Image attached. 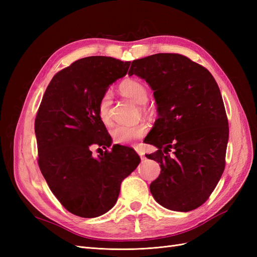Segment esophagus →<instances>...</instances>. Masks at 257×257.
Returning a JSON list of instances; mask_svg holds the SVG:
<instances>
[{"mask_svg": "<svg viewBox=\"0 0 257 257\" xmlns=\"http://www.w3.org/2000/svg\"><path fill=\"white\" fill-rule=\"evenodd\" d=\"M136 152L138 153V155H139V157H141L142 158V160H144L145 159V152H144V150L142 149V148H136Z\"/></svg>", "mask_w": 257, "mask_h": 257, "instance_id": "34e87169", "label": "esophagus"}]
</instances>
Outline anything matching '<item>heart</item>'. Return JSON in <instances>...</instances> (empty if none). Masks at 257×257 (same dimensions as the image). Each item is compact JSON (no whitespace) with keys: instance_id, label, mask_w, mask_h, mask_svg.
<instances>
[{"instance_id":"b5f03b06","label":"heart","mask_w":257,"mask_h":257,"mask_svg":"<svg viewBox=\"0 0 257 257\" xmlns=\"http://www.w3.org/2000/svg\"><path fill=\"white\" fill-rule=\"evenodd\" d=\"M119 90L122 95L139 105L147 103L148 98H149V92H148L145 83L137 79H126L122 81L119 85ZM110 109L111 94L109 92H105L97 103L98 116L105 125L111 124ZM148 131H149V125L145 121H141L135 124H131V125H116L111 130V135L114 143L128 145L145 137Z\"/></svg>"}]
</instances>
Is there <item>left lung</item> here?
Returning a JSON list of instances; mask_svg holds the SVG:
<instances>
[{"label": "left lung", "mask_w": 257, "mask_h": 257, "mask_svg": "<svg viewBox=\"0 0 257 257\" xmlns=\"http://www.w3.org/2000/svg\"><path fill=\"white\" fill-rule=\"evenodd\" d=\"M132 75L149 83L158 105L159 119L146 137L158 148L146 157L161 166L150 184L152 196L174 211L196 209L211 195L225 168L229 131L217 83L206 67L179 53L134 60Z\"/></svg>", "instance_id": "8db88e82"}]
</instances>
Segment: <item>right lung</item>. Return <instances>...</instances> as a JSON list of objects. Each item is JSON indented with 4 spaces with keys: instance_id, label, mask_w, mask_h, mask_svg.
<instances>
[{
    "instance_id": "obj_1",
    "label": "right lung",
    "mask_w": 257,
    "mask_h": 257,
    "mask_svg": "<svg viewBox=\"0 0 257 257\" xmlns=\"http://www.w3.org/2000/svg\"><path fill=\"white\" fill-rule=\"evenodd\" d=\"M130 64L99 56L77 60L53 76L37 110L38 166L53 195L75 215L96 217L110 210L122 181L141 163L128 147L113 146L98 159L91 151L93 145L110 146L97 103Z\"/></svg>"
}]
</instances>
